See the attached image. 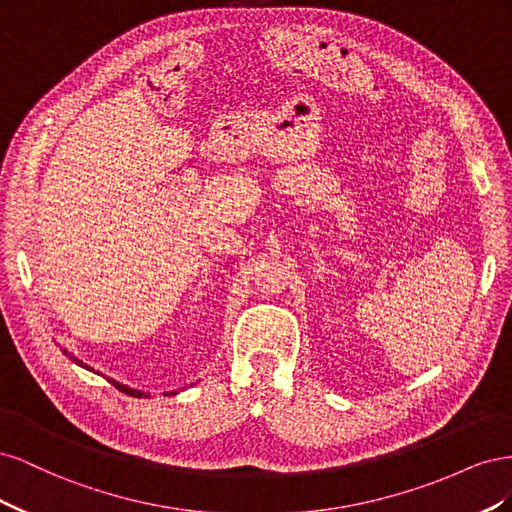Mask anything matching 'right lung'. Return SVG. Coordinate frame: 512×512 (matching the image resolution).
Masks as SVG:
<instances>
[{"label":"right lung","mask_w":512,"mask_h":512,"mask_svg":"<svg viewBox=\"0 0 512 512\" xmlns=\"http://www.w3.org/2000/svg\"><path fill=\"white\" fill-rule=\"evenodd\" d=\"M64 354H66V356H70L72 363H76L79 367L89 369V371H94V367H89V365H87V363H83L81 359H76V356H74L72 352H68L66 348H64ZM96 374H98V371H96ZM106 380L111 382L113 386H117V389H119V391H123L126 395H132V397H149V393H145V391H138V389H132V386H128V384H121V382H117V380H113V378H106ZM164 395H166V393H164Z\"/></svg>","instance_id":"1"}]
</instances>
